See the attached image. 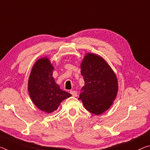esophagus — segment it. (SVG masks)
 Listing matches in <instances>:
<instances>
[{
  "instance_id": "obj_1",
  "label": "esophagus",
  "mask_w": 150,
  "mask_h": 150,
  "mask_svg": "<svg viewBox=\"0 0 150 150\" xmlns=\"http://www.w3.org/2000/svg\"><path fill=\"white\" fill-rule=\"evenodd\" d=\"M70 93L71 94L72 96H74V97L77 96V91H71Z\"/></svg>"
}]
</instances>
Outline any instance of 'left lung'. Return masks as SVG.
<instances>
[{
	"label": "left lung",
	"mask_w": 150,
	"mask_h": 150,
	"mask_svg": "<svg viewBox=\"0 0 150 150\" xmlns=\"http://www.w3.org/2000/svg\"><path fill=\"white\" fill-rule=\"evenodd\" d=\"M85 81L79 99L86 110L99 115L110 107L117 95L118 79L115 72L99 55L87 54L81 65Z\"/></svg>",
	"instance_id": "1"
}]
</instances>
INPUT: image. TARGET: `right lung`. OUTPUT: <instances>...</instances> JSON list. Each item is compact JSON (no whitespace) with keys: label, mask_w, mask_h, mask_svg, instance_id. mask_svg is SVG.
Masks as SVG:
<instances>
[{"label":"right lung","mask_w":150,"mask_h":150,"mask_svg":"<svg viewBox=\"0 0 150 150\" xmlns=\"http://www.w3.org/2000/svg\"><path fill=\"white\" fill-rule=\"evenodd\" d=\"M53 70L54 67L47 57L38 59L33 65L28 85L32 102L46 113L56 110L63 100L71 96L55 82Z\"/></svg>","instance_id":"obj_1"}]
</instances>
